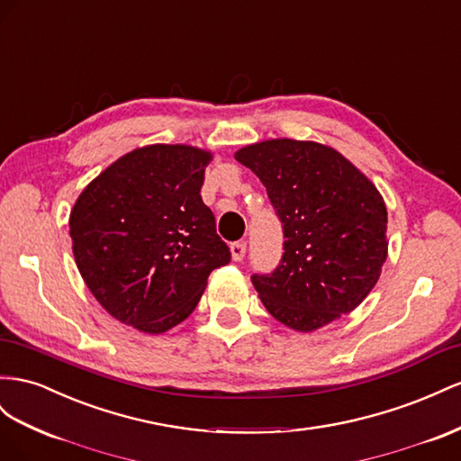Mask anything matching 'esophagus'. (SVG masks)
I'll list each match as a JSON object with an SVG mask.
<instances>
[{
	"label": "esophagus",
	"instance_id": "1",
	"mask_svg": "<svg viewBox=\"0 0 461 461\" xmlns=\"http://www.w3.org/2000/svg\"><path fill=\"white\" fill-rule=\"evenodd\" d=\"M230 252H232L234 261L244 259V256H246V242H242V240L232 242V244H230Z\"/></svg>",
	"mask_w": 461,
	"mask_h": 461
}]
</instances>
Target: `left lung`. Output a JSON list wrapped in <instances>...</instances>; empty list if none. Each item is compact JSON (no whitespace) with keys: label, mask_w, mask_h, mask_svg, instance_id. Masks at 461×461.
<instances>
[{"label":"left lung","mask_w":461,"mask_h":461,"mask_svg":"<svg viewBox=\"0 0 461 461\" xmlns=\"http://www.w3.org/2000/svg\"><path fill=\"white\" fill-rule=\"evenodd\" d=\"M266 185L283 256L252 285L267 312L296 331L349 314L375 287L388 254V211L363 172L331 147L271 140L234 155Z\"/></svg>","instance_id":"1"}]
</instances>
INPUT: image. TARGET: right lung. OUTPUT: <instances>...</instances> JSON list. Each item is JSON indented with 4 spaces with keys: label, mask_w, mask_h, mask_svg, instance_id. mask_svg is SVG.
Instances as JSON below:
<instances>
[{
    "label": "right lung",
    "mask_w": 461,
    "mask_h": 461,
    "mask_svg": "<svg viewBox=\"0 0 461 461\" xmlns=\"http://www.w3.org/2000/svg\"><path fill=\"white\" fill-rule=\"evenodd\" d=\"M211 155L151 145L123 155L73 205L69 234L81 277L116 320L163 333L200 303L209 273L227 266L203 200Z\"/></svg>",
    "instance_id": "right-lung-1"
}]
</instances>
